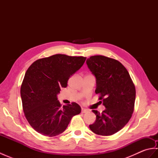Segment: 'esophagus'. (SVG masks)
I'll list each match as a JSON object with an SVG mask.
<instances>
[{"label":"esophagus","mask_w":158,"mask_h":158,"mask_svg":"<svg viewBox=\"0 0 158 158\" xmlns=\"http://www.w3.org/2000/svg\"><path fill=\"white\" fill-rule=\"evenodd\" d=\"M88 112H89V110H88L87 109H84V108L81 109V113H88Z\"/></svg>","instance_id":"esophagus-1"}]
</instances>
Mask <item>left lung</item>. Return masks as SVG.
<instances>
[{"label": "left lung", "instance_id": "1", "mask_svg": "<svg viewBox=\"0 0 158 158\" xmlns=\"http://www.w3.org/2000/svg\"><path fill=\"white\" fill-rule=\"evenodd\" d=\"M96 78V94L105 110H92L96 119L89 128L96 135H112L126 125L135 106L136 89L128 72L122 63L103 56H94L86 60ZM101 102V101H100Z\"/></svg>", "mask_w": 158, "mask_h": 158}]
</instances>
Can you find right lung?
Wrapping results in <instances>:
<instances>
[{
    "label": "right lung",
    "instance_id": "add662e5",
    "mask_svg": "<svg viewBox=\"0 0 158 158\" xmlns=\"http://www.w3.org/2000/svg\"><path fill=\"white\" fill-rule=\"evenodd\" d=\"M86 58L56 54L33 62L26 71L20 94L26 119L36 132L48 136L62 133L81 108L73 102L61 107L58 94L81 68Z\"/></svg>",
    "mask_w": 158,
    "mask_h": 158
}]
</instances>
